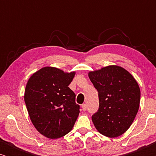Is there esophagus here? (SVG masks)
I'll list each match as a JSON object with an SVG mask.
<instances>
[{
    "label": "esophagus",
    "mask_w": 156,
    "mask_h": 156,
    "mask_svg": "<svg viewBox=\"0 0 156 156\" xmlns=\"http://www.w3.org/2000/svg\"><path fill=\"white\" fill-rule=\"evenodd\" d=\"M82 109H83V111H86L87 110V104H82Z\"/></svg>",
    "instance_id": "esophagus-1"
}]
</instances>
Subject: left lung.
I'll return each instance as SVG.
<instances>
[{"label":"left lung","instance_id":"obj_1","mask_svg":"<svg viewBox=\"0 0 156 156\" xmlns=\"http://www.w3.org/2000/svg\"><path fill=\"white\" fill-rule=\"evenodd\" d=\"M88 76L99 92V110L91 117L94 125L106 137H119L129 129L139 108L138 82L118 65L90 71Z\"/></svg>","mask_w":156,"mask_h":156}]
</instances>
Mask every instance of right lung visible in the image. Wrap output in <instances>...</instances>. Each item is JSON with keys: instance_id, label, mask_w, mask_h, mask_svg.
<instances>
[{"instance_id": "right-lung-1", "label": "right lung", "mask_w": 156, "mask_h": 156, "mask_svg": "<svg viewBox=\"0 0 156 156\" xmlns=\"http://www.w3.org/2000/svg\"><path fill=\"white\" fill-rule=\"evenodd\" d=\"M75 74L44 67L27 81L24 99L29 116L37 131L50 139L71 131L80 114L75 94L68 87Z\"/></svg>"}]
</instances>
